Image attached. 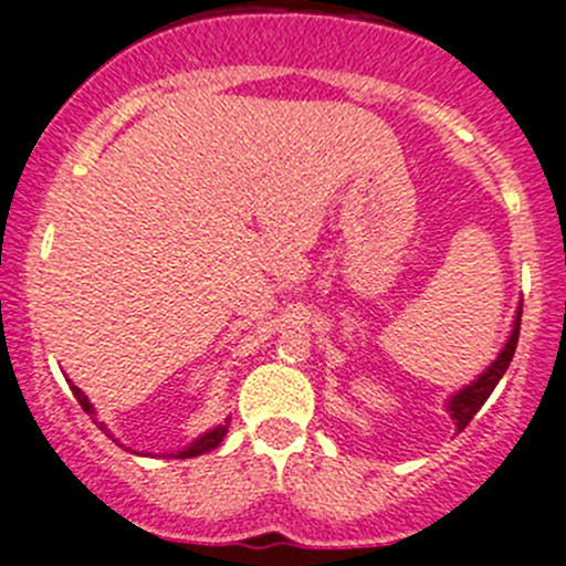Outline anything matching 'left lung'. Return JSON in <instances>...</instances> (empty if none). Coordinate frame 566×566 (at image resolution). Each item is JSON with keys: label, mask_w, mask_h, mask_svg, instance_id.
I'll use <instances>...</instances> for the list:
<instances>
[{"label": "left lung", "mask_w": 566, "mask_h": 566, "mask_svg": "<svg viewBox=\"0 0 566 566\" xmlns=\"http://www.w3.org/2000/svg\"><path fill=\"white\" fill-rule=\"evenodd\" d=\"M520 316H522V308H516V319H514V327H511L509 342H505V347L500 349L497 358L492 360V367L483 369V375H478V380H472L470 386H464V389L455 391V395L450 397L448 411L450 417L455 419V428L459 430H464L467 424H470V419L481 411V406L489 400L494 386L500 384V378H503L505 369H509L511 358H514L516 342H520Z\"/></svg>", "instance_id": "8db88e82"}]
</instances>
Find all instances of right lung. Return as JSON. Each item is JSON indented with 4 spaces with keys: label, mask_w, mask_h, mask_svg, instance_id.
I'll use <instances>...</instances> for the list:
<instances>
[{
    "label": "right lung",
    "mask_w": 566,
    "mask_h": 566,
    "mask_svg": "<svg viewBox=\"0 0 566 566\" xmlns=\"http://www.w3.org/2000/svg\"><path fill=\"white\" fill-rule=\"evenodd\" d=\"M72 391H74V397H77L80 406H83V411H85V413H91V417H94L96 411H94V406H91V402H88V397H85L83 391L77 389V386H72ZM99 428H102V424H99ZM228 428H230V422L217 424V428H211V430H208V433L199 436L197 441H191V444H188V448L177 450V453H169V459H193V455H202V453H208V450L219 448V441L224 439V433H228ZM102 430H105V428H102Z\"/></svg>",
    "instance_id": "right-lung-1"
}]
</instances>
